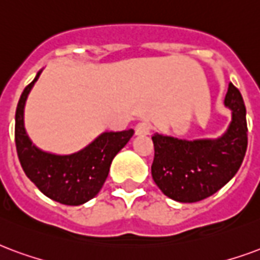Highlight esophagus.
Wrapping results in <instances>:
<instances>
[{
	"label": "esophagus",
	"instance_id": "obj_1",
	"mask_svg": "<svg viewBox=\"0 0 260 260\" xmlns=\"http://www.w3.org/2000/svg\"><path fill=\"white\" fill-rule=\"evenodd\" d=\"M150 131H151V124L147 121H140L135 126L136 135H149Z\"/></svg>",
	"mask_w": 260,
	"mask_h": 260
}]
</instances>
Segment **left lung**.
Instances as JSON below:
<instances>
[{
    "label": "left lung",
    "mask_w": 260,
    "mask_h": 260,
    "mask_svg": "<svg viewBox=\"0 0 260 260\" xmlns=\"http://www.w3.org/2000/svg\"><path fill=\"white\" fill-rule=\"evenodd\" d=\"M224 105L233 111L232 124L219 139L182 140L155 134L151 176L158 189L179 203H197L215 194L237 174L248 146L247 110L232 82Z\"/></svg>",
    "instance_id": "left-lung-1"
}]
</instances>
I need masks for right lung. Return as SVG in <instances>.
I'll use <instances>...</instances> for the list:
<instances>
[{"instance_id":"right-lung-1","label":"right lung","mask_w":260,"mask_h":260,"mask_svg":"<svg viewBox=\"0 0 260 260\" xmlns=\"http://www.w3.org/2000/svg\"><path fill=\"white\" fill-rule=\"evenodd\" d=\"M41 71L23 91L15 115V143L24 174L47 197L64 205H81L93 199L105 184L111 161L134 135V129L105 132L78 153L56 155L37 149L28 139L23 110Z\"/></svg>"}]
</instances>
